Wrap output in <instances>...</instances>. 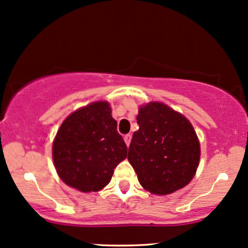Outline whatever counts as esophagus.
I'll return each mask as SVG.
<instances>
[{
    "label": "esophagus",
    "instance_id": "1",
    "mask_svg": "<svg viewBox=\"0 0 248 248\" xmlns=\"http://www.w3.org/2000/svg\"><path fill=\"white\" fill-rule=\"evenodd\" d=\"M124 139V141H126L127 146H129V144H131V140H132V134H126Z\"/></svg>",
    "mask_w": 248,
    "mask_h": 248
}]
</instances>
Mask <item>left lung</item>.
I'll list each match as a JSON object with an SVG mask.
<instances>
[{
	"mask_svg": "<svg viewBox=\"0 0 248 248\" xmlns=\"http://www.w3.org/2000/svg\"><path fill=\"white\" fill-rule=\"evenodd\" d=\"M139 129L128 149V161L146 191L166 196L186 186L201 158L191 122L168 106L151 102L139 109Z\"/></svg>",
	"mask_w": 248,
	"mask_h": 248,
	"instance_id": "obj_1",
	"label": "left lung"
}]
</instances>
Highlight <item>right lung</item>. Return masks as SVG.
<instances>
[{"instance_id":"1","label":"right lung","mask_w":248,"mask_h":248,"mask_svg":"<svg viewBox=\"0 0 248 248\" xmlns=\"http://www.w3.org/2000/svg\"><path fill=\"white\" fill-rule=\"evenodd\" d=\"M127 157L108 102H94L69 115L52 144L55 168L62 181L81 192H97Z\"/></svg>"}]
</instances>
